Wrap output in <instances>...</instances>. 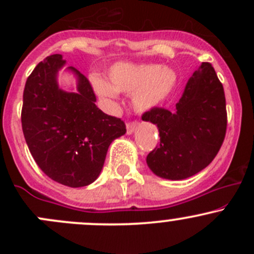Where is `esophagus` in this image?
Returning a JSON list of instances; mask_svg holds the SVG:
<instances>
[{"label":"esophagus","mask_w":254,"mask_h":254,"mask_svg":"<svg viewBox=\"0 0 254 254\" xmlns=\"http://www.w3.org/2000/svg\"><path fill=\"white\" fill-rule=\"evenodd\" d=\"M137 125H139V123L136 122V120H135V122H129L127 124V134H132V132L135 131V129H136L137 127Z\"/></svg>","instance_id":"obj_1"}]
</instances>
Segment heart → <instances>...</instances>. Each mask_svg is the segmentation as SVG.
<instances>
[{
    "label": "heart",
    "mask_w": 254,
    "mask_h": 254,
    "mask_svg": "<svg viewBox=\"0 0 254 254\" xmlns=\"http://www.w3.org/2000/svg\"><path fill=\"white\" fill-rule=\"evenodd\" d=\"M111 84L94 77L97 94L104 101H114L117 92L131 94L132 107L137 112H146L162 103L175 88L177 75L172 68L156 64L131 65L117 64L109 71Z\"/></svg>",
    "instance_id": "heart-1"
}]
</instances>
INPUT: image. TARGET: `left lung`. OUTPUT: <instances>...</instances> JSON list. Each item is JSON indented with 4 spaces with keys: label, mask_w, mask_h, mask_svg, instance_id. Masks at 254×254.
<instances>
[{
    "label": "left lung",
    "mask_w": 254,
    "mask_h": 254,
    "mask_svg": "<svg viewBox=\"0 0 254 254\" xmlns=\"http://www.w3.org/2000/svg\"><path fill=\"white\" fill-rule=\"evenodd\" d=\"M141 118L160 131V143L146 157L156 176L181 181L204 170L219 152L227 127L224 87L211 64H201L188 79L175 111L155 107Z\"/></svg>",
    "instance_id": "8db88e82"
}]
</instances>
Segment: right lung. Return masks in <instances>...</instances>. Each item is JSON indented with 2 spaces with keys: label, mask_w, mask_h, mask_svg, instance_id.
Masks as SVG:
<instances>
[{
  "label": "right lung",
  "mask_w": 254,
  "mask_h": 254,
  "mask_svg": "<svg viewBox=\"0 0 254 254\" xmlns=\"http://www.w3.org/2000/svg\"><path fill=\"white\" fill-rule=\"evenodd\" d=\"M66 64L60 54L38 64L23 92L22 129L40 170L64 186L78 188L98 178L113 140L127 132L120 118L96 106L88 78L75 67L77 91L59 88V70Z\"/></svg>",
  "instance_id": "obj_1"
}]
</instances>
